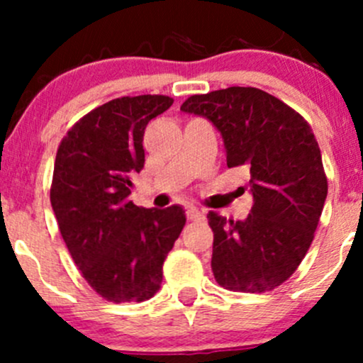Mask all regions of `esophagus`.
Returning a JSON list of instances; mask_svg holds the SVG:
<instances>
[{
  "instance_id": "34e87169",
  "label": "esophagus",
  "mask_w": 363,
  "mask_h": 363,
  "mask_svg": "<svg viewBox=\"0 0 363 363\" xmlns=\"http://www.w3.org/2000/svg\"><path fill=\"white\" fill-rule=\"evenodd\" d=\"M186 216H188L189 221H203V219H205L203 211H200V208L193 207V205H191V207L186 208Z\"/></svg>"
}]
</instances>
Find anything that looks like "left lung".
<instances>
[{"instance_id": "obj_1", "label": "left lung", "mask_w": 363, "mask_h": 363, "mask_svg": "<svg viewBox=\"0 0 363 363\" xmlns=\"http://www.w3.org/2000/svg\"><path fill=\"white\" fill-rule=\"evenodd\" d=\"M181 111L211 121L225 142L226 164L251 175L252 207L244 221L207 214L216 281L244 294L281 286L309 250L328 191L309 123L256 87L193 94Z\"/></svg>"}]
</instances>
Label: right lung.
Listing matches in <instances>:
<instances>
[{"label": "right lung", "mask_w": 363, "mask_h": 363, "mask_svg": "<svg viewBox=\"0 0 363 363\" xmlns=\"http://www.w3.org/2000/svg\"><path fill=\"white\" fill-rule=\"evenodd\" d=\"M174 104L163 94L123 96L77 121L57 147L50 203L73 262L105 300L144 302L186 225L181 205L137 207L131 175L144 168V130Z\"/></svg>", "instance_id": "add662e5"}]
</instances>
